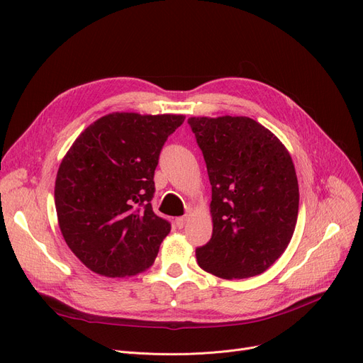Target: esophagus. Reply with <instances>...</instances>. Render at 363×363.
Instances as JSON below:
<instances>
[{
	"label": "esophagus",
	"instance_id": "34e87169",
	"mask_svg": "<svg viewBox=\"0 0 363 363\" xmlns=\"http://www.w3.org/2000/svg\"><path fill=\"white\" fill-rule=\"evenodd\" d=\"M174 223H177V226H178L179 229L184 228L185 223H186V217H178L177 220H174Z\"/></svg>",
	"mask_w": 363,
	"mask_h": 363
}]
</instances>
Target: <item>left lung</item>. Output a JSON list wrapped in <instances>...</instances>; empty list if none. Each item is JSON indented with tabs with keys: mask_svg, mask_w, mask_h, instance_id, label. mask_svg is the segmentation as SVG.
Wrapping results in <instances>:
<instances>
[{
	"mask_svg": "<svg viewBox=\"0 0 363 363\" xmlns=\"http://www.w3.org/2000/svg\"><path fill=\"white\" fill-rule=\"evenodd\" d=\"M189 123L213 186V237L196 250L197 264L228 280L258 276L282 256L296 229L294 162L270 130L245 116Z\"/></svg>",
	"mask_w": 363,
	"mask_h": 363,
	"instance_id": "obj_1",
	"label": "left lung"
}]
</instances>
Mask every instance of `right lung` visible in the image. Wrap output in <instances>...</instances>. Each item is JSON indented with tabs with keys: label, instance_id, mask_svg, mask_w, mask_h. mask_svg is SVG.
Returning a JSON list of instances; mask_svg holds the SVG:
<instances>
[{
	"label": "right lung",
	"instance_id": "right-lung-1",
	"mask_svg": "<svg viewBox=\"0 0 363 363\" xmlns=\"http://www.w3.org/2000/svg\"><path fill=\"white\" fill-rule=\"evenodd\" d=\"M184 114L110 113L89 125L55 178L62 235L89 270L131 277L154 264L170 225L150 206L154 173Z\"/></svg>",
	"mask_w": 363,
	"mask_h": 363
}]
</instances>
